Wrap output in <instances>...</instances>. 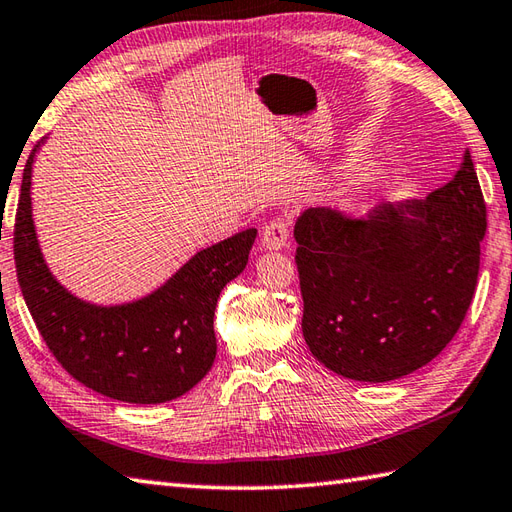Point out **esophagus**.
Returning a JSON list of instances; mask_svg holds the SVG:
<instances>
[{
    "label": "esophagus",
    "mask_w": 512,
    "mask_h": 512,
    "mask_svg": "<svg viewBox=\"0 0 512 512\" xmlns=\"http://www.w3.org/2000/svg\"><path fill=\"white\" fill-rule=\"evenodd\" d=\"M288 240L290 224L285 220H272L264 227V233H261V246H264L266 251H281V248L288 246Z\"/></svg>",
    "instance_id": "34e87169"
}]
</instances>
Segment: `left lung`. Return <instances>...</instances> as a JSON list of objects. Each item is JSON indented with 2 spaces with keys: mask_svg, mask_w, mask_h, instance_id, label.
<instances>
[{
  "mask_svg": "<svg viewBox=\"0 0 512 512\" xmlns=\"http://www.w3.org/2000/svg\"><path fill=\"white\" fill-rule=\"evenodd\" d=\"M484 233L469 150L456 176L423 200L379 207L364 220L305 209L294 240L301 325L314 358L371 384L432 362L465 320Z\"/></svg>",
  "mask_w": 512,
  "mask_h": 512,
  "instance_id": "left-lung-1",
  "label": "left lung"
}]
</instances>
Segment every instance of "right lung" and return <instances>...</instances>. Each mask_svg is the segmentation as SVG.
<instances>
[{"label":"right lung","mask_w":512,"mask_h":512,"mask_svg":"<svg viewBox=\"0 0 512 512\" xmlns=\"http://www.w3.org/2000/svg\"><path fill=\"white\" fill-rule=\"evenodd\" d=\"M23 170L15 264L23 299L47 347L80 384L126 403H165L192 390L216 360L213 316L224 285L248 264L257 229L202 248L161 288L137 301L98 305L61 285L41 253L32 218V165Z\"/></svg>","instance_id":"obj_1"}]
</instances>
